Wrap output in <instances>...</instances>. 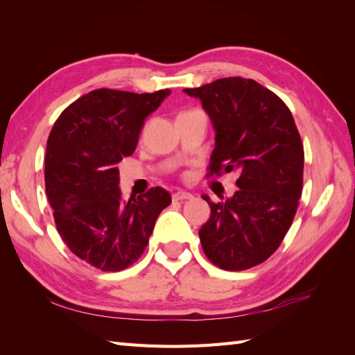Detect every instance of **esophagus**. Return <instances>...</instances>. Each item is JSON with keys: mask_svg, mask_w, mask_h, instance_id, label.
<instances>
[{"mask_svg": "<svg viewBox=\"0 0 355 355\" xmlns=\"http://www.w3.org/2000/svg\"><path fill=\"white\" fill-rule=\"evenodd\" d=\"M172 198H173V201H186V200L193 198V195L191 192H186V191H177L172 195Z\"/></svg>", "mask_w": 355, "mask_h": 355, "instance_id": "esophagus-1", "label": "esophagus"}]
</instances>
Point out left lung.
Wrapping results in <instances>:
<instances>
[{
    "mask_svg": "<svg viewBox=\"0 0 355 355\" xmlns=\"http://www.w3.org/2000/svg\"><path fill=\"white\" fill-rule=\"evenodd\" d=\"M183 92L200 99L215 130L209 175L239 171L230 198L202 195L210 206L198 232L202 250L223 270L258 266L281 245L302 195L304 145L291 111L253 79L224 78Z\"/></svg>",
    "mask_w": 355,
    "mask_h": 355,
    "instance_id": "obj_1",
    "label": "left lung"
}]
</instances>
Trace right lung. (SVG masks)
I'll return each mask as SVG.
<instances>
[{"mask_svg": "<svg viewBox=\"0 0 355 355\" xmlns=\"http://www.w3.org/2000/svg\"><path fill=\"white\" fill-rule=\"evenodd\" d=\"M171 89L135 94L101 88L79 97L53 125L45 153V192L70 250L103 271L140 258L171 193L153 187L123 201L117 164L137 148L145 119Z\"/></svg>", "mask_w": 355, "mask_h": 355, "instance_id": "1", "label": "right lung"}]
</instances>
